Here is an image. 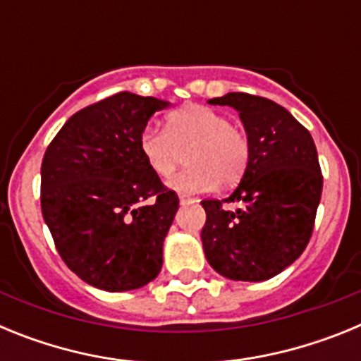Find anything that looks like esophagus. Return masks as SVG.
I'll list each match as a JSON object with an SVG mask.
<instances>
[{
    "mask_svg": "<svg viewBox=\"0 0 361 361\" xmlns=\"http://www.w3.org/2000/svg\"><path fill=\"white\" fill-rule=\"evenodd\" d=\"M178 202H180V206H188V204H193V202H197V200L193 199V197L180 195V197H178Z\"/></svg>",
    "mask_w": 361,
    "mask_h": 361,
    "instance_id": "34e87169",
    "label": "esophagus"
}]
</instances>
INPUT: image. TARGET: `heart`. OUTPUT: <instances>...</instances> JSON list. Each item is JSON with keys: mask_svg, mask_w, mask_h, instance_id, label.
Returning a JSON list of instances; mask_svg holds the SVG:
<instances>
[{"mask_svg": "<svg viewBox=\"0 0 361 361\" xmlns=\"http://www.w3.org/2000/svg\"><path fill=\"white\" fill-rule=\"evenodd\" d=\"M139 149L149 170L162 178L177 170L188 152L190 168L168 180L171 190L186 195L237 183L250 162L247 135L226 114L204 104H186L171 111L164 130L146 126Z\"/></svg>", "mask_w": 361, "mask_h": 361, "instance_id": "heart-1", "label": "heart"}]
</instances>
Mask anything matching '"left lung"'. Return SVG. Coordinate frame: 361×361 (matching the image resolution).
I'll list each match as a JSON object with an SVG mask.
<instances>
[{"instance_id": "8db88e82", "label": "left lung", "mask_w": 361, "mask_h": 361, "mask_svg": "<svg viewBox=\"0 0 361 361\" xmlns=\"http://www.w3.org/2000/svg\"><path fill=\"white\" fill-rule=\"evenodd\" d=\"M208 103L238 111L250 162L228 199L200 202L206 209L204 255L229 280H269L291 266L311 238L324 184L317 146L275 101L229 92ZM224 202H237L239 208L226 210Z\"/></svg>"}]
</instances>
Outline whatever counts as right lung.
I'll return each mask as SVG.
<instances>
[{
    "label": "right lung",
    "mask_w": 361,
    "mask_h": 361,
    "mask_svg": "<svg viewBox=\"0 0 361 361\" xmlns=\"http://www.w3.org/2000/svg\"><path fill=\"white\" fill-rule=\"evenodd\" d=\"M168 106L121 92L73 114L44 152V222L66 266L103 291L139 289L161 273L178 197L148 168L139 137Z\"/></svg>",
    "instance_id": "obj_1"
}]
</instances>
